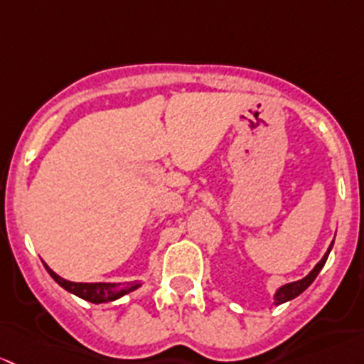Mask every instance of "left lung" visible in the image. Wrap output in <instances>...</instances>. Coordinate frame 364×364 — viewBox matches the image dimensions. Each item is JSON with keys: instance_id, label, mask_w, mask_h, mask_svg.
<instances>
[{"instance_id": "left-lung-1", "label": "left lung", "mask_w": 364, "mask_h": 364, "mask_svg": "<svg viewBox=\"0 0 364 364\" xmlns=\"http://www.w3.org/2000/svg\"><path fill=\"white\" fill-rule=\"evenodd\" d=\"M331 247H333V243H331V245H329L328 252L324 254V257H322V259L319 261V263L316 264V268H314L312 272H310L309 275L305 277V279L298 280V282H291V284H286V286H282V287H280L279 291H277V293H275V303H277V305H280V303H286V301H289V299H293V298H296V296H299V294L303 293V291L306 289V287L310 286V284L314 282V280H316V277L319 275V272H321V269H322V266H324L326 259H328V256H329V250H331Z\"/></svg>"}]
</instances>
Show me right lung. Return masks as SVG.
Here are the masks:
<instances>
[{"label":"right lung","instance_id":"1","mask_svg":"<svg viewBox=\"0 0 364 364\" xmlns=\"http://www.w3.org/2000/svg\"><path fill=\"white\" fill-rule=\"evenodd\" d=\"M48 275L55 280L61 287H65L66 291L70 293L77 294L78 298L87 299L91 303H107V301H114V299L121 298L131 291L138 289L140 287V282H112V284H105V282H96V284H84V282H70V280H65L63 277H59L58 273L52 272L47 264Z\"/></svg>","mask_w":364,"mask_h":364}]
</instances>
